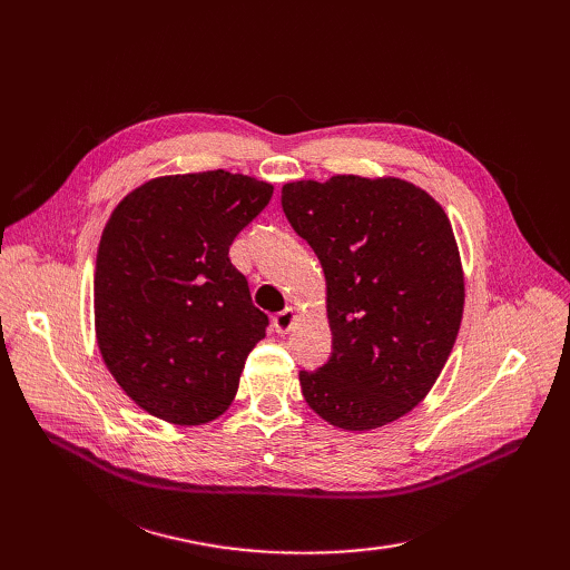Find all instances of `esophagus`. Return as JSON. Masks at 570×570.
Returning a JSON list of instances; mask_svg holds the SVG:
<instances>
[{
	"label": "esophagus",
	"mask_w": 570,
	"mask_h": 570,
	"mask_svg": "<svg viewBox=\"0 0 570 570\" xmlns=\"http://www.w3.org/2000/svg\"><path fill=\"white\" fill-rule=\"evenodd\" d=\"M297 318H299V312H297L295 306H287L285 312L275 314V316H273V327H275V333H278V335H287V333L292 331V327H295Z\"/></svg>",
	"instance_id": "34e87169"
}]
</instances>
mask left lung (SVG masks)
<instances>
[{
  "label": "left lung",
  "instance_id": "8db88e82",
  "mask_svg": "<svg viewBox=\"0 0 570 570\" xmlns=\"http://www.w3.org/2000/svg\"><path fill=\"white\" fill-rule=\"evenodd\" d=\"M283 212L325 273L333 356L299 373L306 404L342 430L383 428L425 400L459 335L463 268L435 197L402 178L283 185Z\"/></svg>",
  "mask_w": 570,
  "mask_h": 570
}]
</instances>
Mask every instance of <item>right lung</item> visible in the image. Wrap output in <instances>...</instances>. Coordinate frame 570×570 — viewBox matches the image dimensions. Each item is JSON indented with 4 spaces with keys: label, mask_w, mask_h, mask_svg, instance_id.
<instances>
[{
    "label": "right lung",
    "mask_w": 570,
    "mask_h": 570,
    "mask_svg": "<svg viewBox=\"0 0 570 570\" xmlns=\"http://www.w3.org/2000/svg\"><path fill=\"white\" fill-rule=\"evenodd\" d=\"M273 185L228 170L161 176L118 202L97 249L95 333L130 400L174 425L226 411L268 316L228 249Z\"/></svg>",
    "instance_id": "obj_1"
}]
</instances>
